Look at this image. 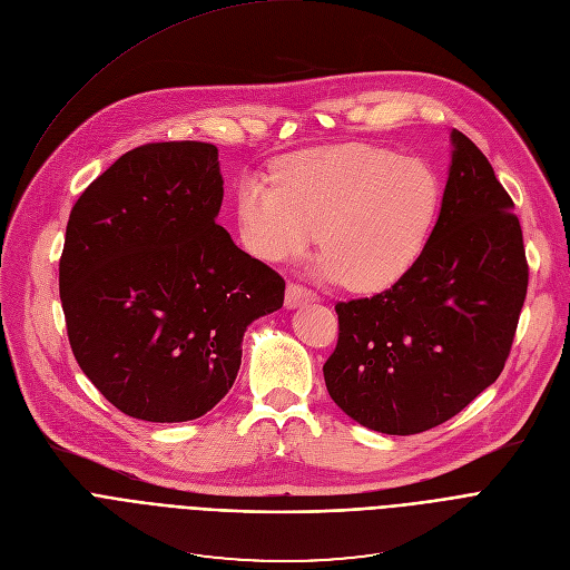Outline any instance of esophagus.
I'll list each match as a JSON object with an SVG mask.
<instances>
[{
    "label": "esophagus",
    "instance_id": "esophagus-1",
    "mask_svg": "<svg viewBox=\"0 0 570 570\" xmlns=\"http://www.w3.org/2000/svg\"><path fill=\"white\" fill-rule=\"evenodd\" d=\"M316 299H318V295L305 286H299V284L286 286V297H284L286 309H295V307H302V305H307V302H316Z\"/></svg>",
    "mask_w": 570,
    "mask_h": 570
}]
</instances>
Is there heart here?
<instances>
[{
	"instance_id": "obj_1",
	"label": "heart",
	"mask_w": 570,
	"mask_h": 570,
	"mask_svg": "<svg viewBox=\"0 0 570 570\" xmlns=\"http://www.w3.org/2000/svg\"><path fill=\"white\" fill-rule=\"evenodd\" d=\"M273 178L245 176L236 187L245 249L277 263L321 238L316 275L357 293L399 284L429 247L442 208L431 165L368 144L305 150Z\"/></svg>"
}]
</instances>
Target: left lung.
<instances>
[{"label": "left lung", "instance_id": "left-lung-1", "mask_svg": "<svg viewBox=\"0 0 570 570\" xmlns=\"http://www.w3.org/2000/svg\"><path fill=\"white\" fill-rule=\"evenodd\" d=\"M449 139L442 208L422 258L392 288L336 305L325 385L377 433L440 426L495 383L527 295L513 202L472 139L459 130Z\"/></svg>", "mask_w": 570, "mask_h": 570}]
</instances>
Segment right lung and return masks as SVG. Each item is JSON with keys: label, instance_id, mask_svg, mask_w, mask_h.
Segmentation results:
<instances>
[{"label": "right lung", "instance_id": "add662e5", "mask_svg": "<svg viewBox=\"0 0 570 570\" xmlns=\"http://www.w3.org/2000/svg\"><path fill=\"white\" fill-rule=\"evenodd\" d=\"M217 148L128 150L72 206L59 293L75 360L135 420L204 416L232 390L247 327L284 305V279L219 215Z\"/></svg>", "mask_w": 570, "mask_h": 570}]
</instances>
